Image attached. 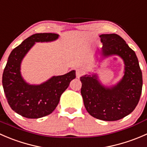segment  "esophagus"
Returning <instances> with one entry per match:
<instances>
[{
  "label": "esophagus",
  "instance_id": "1",
  "mask_svg": "<svg viewBox=\"0 0 147 147\" xmlns=\"http://www.w3.org/2000/svg\"><path fill=\"white\" fill-rule=\"evenodd\" d=\"M83 75V72L81 69H77L76 70V76L78 78H80Z\"/></svg>",
  "mask_w": 147,
  "mask_h": 147
}]
</instances>
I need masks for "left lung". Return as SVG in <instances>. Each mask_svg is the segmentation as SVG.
I'll use <instances>...</instances> for the list:
<instances>
[{"instance_id":"obj_1","label":"left lung","mask_w":147,"mask_h":147,"mask_svg":"<svg viewBox=\"0 0 147 147\" xmlns=\"http://www.w3.org/2000/svg\"><path fill=\"white\" fill-rule=\"evenodd\" d=\"M102 42L100 60L119 56L124 64V75L115 85L105 86L97 73L81 77V94L87 112L104 121H117L134 111L140 99L142 73L136 53L117 34L100 35Z\"/></svg>"}]
</instances>
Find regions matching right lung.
Here are the masks:
<instances>
[{"mask_svg": "<svg viewBox=\"0 0 147 147\" xmlns=\"http://www.w3.org/2000/svg\"><path fill=\"white\" fill-rule=\"evenodd\" d=\"M58 38L56 33L34 34L13 49L8 57L3 73L4 93L11 109L24 117L38 119L50 115L62 94L76 78L75 70H72L65 75L53 76L40 84H30L22 76V61L35 42H53Z\"/></svg>", "mask_w": 147, "mask_h": 147, "instance_id": "right-lung-1", "label": "right lung"}]
</instances>
